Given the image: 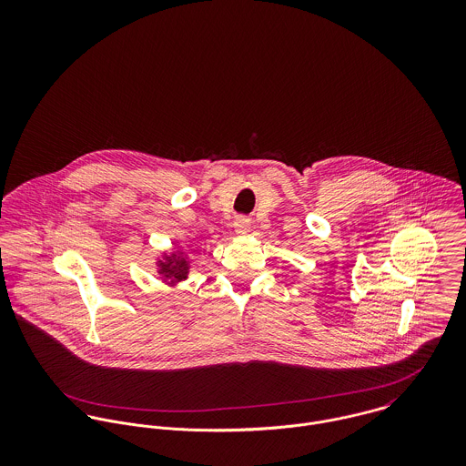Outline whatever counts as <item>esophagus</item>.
Listing matches in <instances>:
<instances>
[{"mask_svg":"<svg viewBox=\"0 0 466 466\" xmlns=\"http://www.w3.org/2000/svg\"><path fill=\"white\" fill-rule=\"evenodd\" d=\"M249 228H251V222H249L248 218H244V217H238V218L235 220V224H233V229H235V233H237L238 237H244V235L249 231Z\"/></svg>","mask_w":466,"mask_h":466,"instance_id":"esophagus-1","label":"esophagus"}]
</instances>
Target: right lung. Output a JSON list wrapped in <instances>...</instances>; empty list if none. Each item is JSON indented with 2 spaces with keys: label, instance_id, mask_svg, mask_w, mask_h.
<instances>
[{
  "label": "right lung",
  "instance_id": "obj_1",
  "mask_svg": "<svg viewBox=\"0 0 466 466\" xmlns=\"http://www.w3.org/2000/svg\"><path fill=\"white\" fill-rule=\"evenodd\" d=\"M154 266L157 268V279L167 287H179L185 279H188L190 274V257L183 248H177L176 251L168 253L163 251L156 257Z\"/></svg>",
  "mask_w": 466,
  "mask_h": 466
}]
</instances>
